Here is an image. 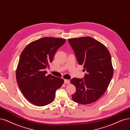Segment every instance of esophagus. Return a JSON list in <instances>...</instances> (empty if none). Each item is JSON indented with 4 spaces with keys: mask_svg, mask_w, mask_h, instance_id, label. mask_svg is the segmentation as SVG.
Here are the masks:
<instances>
[{
    "mask_svg": "<svg viewBox=\"0 0 130 130\" xmlns=\"http://www.w3.org/2000/svg\"><path fill=\"white\" fill-rule=\"evenodd\" d=\"M64 83L65 84H69L70 83V80L68 79H64Z\"/></svg>",
    "mask_w": 130,
    "mask_h": 130,
    "instance_id": "obj_1",
    "label": "esophagus"
}]
</instances>
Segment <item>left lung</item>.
Wrapping results in <instances>:
<instances>
[{"mask_svg":"<svg viewBox=\"0 0 130 130\" xmlns=\"http://www.w3.org/2000/svg\"><path fill=\"white\" fill-rule=\"evenodd\" d=\"M68 42L78 64L87 71L83 78L70 80L76 89L73 100L82 104L92 103L105 93L112 78L110 54L104 45L89 37L69 39Z\"/></svg>","mask_w":130,"mask_h":130,"instance_id":"1","label":"left lung"}]
</instances>
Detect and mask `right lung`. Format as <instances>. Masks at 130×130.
I'll return each mask as SVG.
<instances>
[{
	"instance_id": "right-lung-1",
	"label": "right lung",
	"mask_w": 130,
	"mask_h": 130,
	"mask_svg": "<svg viewBox=\"0 0 130 130\" xmlns=\"http://www.w3.org/2000/svg\"><path fill=\"white\" fill-rule=\"evenodd\" d=\"M61 38H42L30 43L22 52L16 71L20 90L32 104L42 106L54 101L64 80L46 75L57 50L65 43Z\"/></svg>"
}]
</instances>
